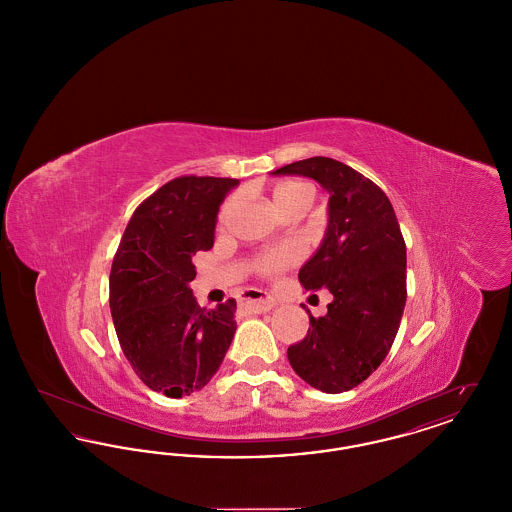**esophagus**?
Returning a JSON list of instances; mask_svg holds the SVG:
<instances>
[{"label": "esophagus", "mask_w": 512, "mask_h": 512, "mask_svg": "<svg viewBox=\"0 0 512 512\" xmlns=\"http://www.w3.org/2000/svg\"><path fill=\"white\" fill-rule=\"evenodd\" d=\"M244 307L247 313L257 315V313H267L270 309H274L276 301L272 297H268V295H261V297H255V299H247Z\"/></svg>", "instance_id": "esophagus-1"}]
</instances>
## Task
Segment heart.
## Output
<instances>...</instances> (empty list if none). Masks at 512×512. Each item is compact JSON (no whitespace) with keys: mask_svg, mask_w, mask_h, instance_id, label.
<instances>
[{"mask_svg":"<svg viewBox=\"0 0 512 512\" xmlns=\"http://www.w3.org/2000/svg\"><path fill=\"white\" fill-rule=\"evenodd\" d=\"M272 197H274L276 207H278L280 213H282V211H286V209H290V207H295V205H305V207H309V203H311V199H313V188H311L309 184H305V182H282V184H278V186L274 188ZM234 201H236V199L232 197V199L224 205V215H222V217H226V215L230 213V209L234 207ZM295 259H297V249H295L293 245H284V247H280V249H274V251H270L267 255H263L257 265H259V268H261L263 272L272 274V272H278V270H282V268L290 267Z\"/></svg>","mask_w":512,"mask_h":512,"instance_id":"1","label":"heart"}]
</instances>
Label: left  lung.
I'll return each instance as SVG.
<instances>
[{
  "instance_id": "1",
  "label": "left lung",
  "mask_w": 512,
  "mask_h": 512,
  "mask_svg": "<svg viewBox=\"0 0 512 512\" xmlns=\"http://www.w3.org/2000/svg\"><path fill=\"white\" fill-rule=\"evenodd\" d=\"M270 174L313 178L328 192V222L313 257L299 268L305 290L332 293L328 313L288 347L295 374L324 393L353 390L380 366L407 301V247L390 199L361 172L311 157Z\"/></svg>"
}]
</instances>
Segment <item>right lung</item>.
<instances>
[{
  "mask_svg": "<svg viewBox=\"0 0 512 512\" xmlns=\"http://www.w3.org/2000/svg\"><path fill=\"white\" fill-rule=\"evenodd\" d=\"M240 180L174 178L134 211L109 276V305L122 353L147 388L167 397L201 390L236 332V301L199 307L194 255L215 244L224 197Z\"/></svg>",
  "mask_w": 512,
  "mask_h": 512,
  "instance_id": "right-lung-1",
  "label": "right lung"
}]
</instances>
